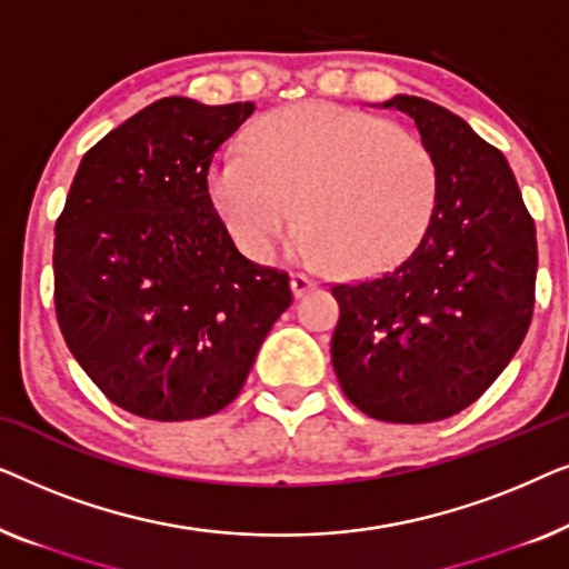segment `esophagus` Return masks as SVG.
<instances>
[{
	"instance_id": "1",
	"label": "esophagus",
	"mask_w": 569,
	"mask_h": 569,
	"mask_svg": "<svg viewBox=\"0 0 569 569\" xmlns=\"http://www.w3.org/2000/svg\"><path fill=\"white\" fill-rule=\"evenodd\" d=\"M290 284H292L295 298H302V295H306L308 290H313V287L318 284V279L306 274V271H295L292 279H290Z\"/></svg>"
}]
</instances>
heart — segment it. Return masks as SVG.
I'll list each match as a JSON object with an SVG mask.
<instances>
[{"instance_id": "b5f03b06", "label": "heart", "mask_w": 569, "mask_h": 569, "mask_svg": "<svg viewBox=\"0 0 569 569\" xmlns=\"http://www.w3.org/2000/svg\"><path fill=\"white\" fill-rule=\"evenodd\" d=\"M432 154L422 139L376 116L306 103L271 116L248 152L212 176L217 209L240 246L271 259L298 220L308 253L339 271L399 261L435 209Z\"/></svg>"}]
</instances>
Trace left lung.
<instances>
[{
	"instance_id": "obj_1",
	"label": "left lung",
	"mask_w": 569,
	"mask_h": 569,
	"mask_svg": "<svg viewBox=\"0 0 569 569\" xmlns=\"http://www.w3.org/2000/svg\"><path fill=\"white\" fill-rule=\"evenodd\" d=\"M415 119L438 176L425 236L393 269L331 284V362L362 415L422 425L469 407L523 345L536 300V224L497 147L430 100Z\"/></svg>"
}]
</instances>
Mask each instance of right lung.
I'll return each instance as SVG.
<instances>
[{
	"instance_id": "right-lung-1",
	"label": "right lung",
	"mask_w": 569,
	"mask_h": 569,
	"mask_svg": "<svg viewBox=\"0 0 569 569\" xmlns=\"http://www.w3.org/2000/svg\"><path fill=\"white\" fill-rule=\"evenodd\" d=\"M253 111L154 100L77 168L57 220L53 306L69 352L129 415H217L290 308V274L248 261L209 197L217 150Z\"/></svg>"
}]
</instances>
